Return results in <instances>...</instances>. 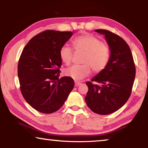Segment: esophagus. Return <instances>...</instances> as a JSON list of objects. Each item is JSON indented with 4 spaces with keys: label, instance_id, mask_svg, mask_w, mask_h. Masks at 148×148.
<instances>
[{
    "label": "esophagus",
    "instance_id": "esophagus-1",
    "mask_svg": "<svg viewBox=\"0 0 148 148\" xmlns=\"http://www.w3.org/2000/svg\"><path fill=\"white\" fill-rule=\"evenodd\" d=\"M81 84H82V83H80V82H77V81H75V87H77L79 86H80Z\"/></svg>",
    "mask_w": 148,
    "mask_h": 148
}]
</instances>
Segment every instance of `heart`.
Instances as JSON below:
<instances>
[{"label": "heart", "mask_w": 148, "mask_h": 148, "mask_svg": "<svg viewBox=\"0 0 148 148\" xmlns=\"http://www.w3.org/2000/svg\"><path fill=\"white\" fill-rule=\"evenodd\" d=\"M76 51L84 52L82 62L66 68L64 71L66 76L79 81L90 74L92 69L94 72H100L106 67L110 58L108 46L101 42L99 38L89 34H84L76 37L72 42ZM73 51L69 46L64 44L59 51L60 58L64 64H69L71 61Z\"/></svg>", "instance_id": "obj_1"}]
</instances>
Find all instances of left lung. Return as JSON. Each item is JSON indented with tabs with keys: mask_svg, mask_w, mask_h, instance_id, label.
I'll return each instance as SVG.
<instances>
[{
	"mask_svg": "<svg viewBox=\"0 0 148 148\" xmlns=\"http://www.w3.org/2000/svg\"><path fill=\"white\" fill-rule=\"evenodd\" d=\"M104 35L110 55L106 67L86 83L88 92L85 98L88 106L101 115L109 114L120 109L130 97L135 77V66L131 49L127 42L112 32L95 29Z\"/></svg>",
	"mask_w": 148,
	"mask_h": 148,
	"instance_id": "8db88e82",
	"label": "left lung"
}]
</instances>
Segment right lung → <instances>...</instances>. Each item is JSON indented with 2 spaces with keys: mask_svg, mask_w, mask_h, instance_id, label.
Instances as JSON below:
<instances>
[{
  "mask_svg": "<svg viewBox=\"0 0 148 148\" xmlns=\"http://www.w3.org/2000/svg\"><path fill=\"white\" fill-rule=\"evenodd\" d=\"M72 35V32L46 30L32 38L22 51L18 63L21 94L40 112L57 111L73 89L72 78L59 79L60 49Z\"/></svg>",
  "mask_w": 148,
  "mask_h": 148,
  "instance_id": "right-lung-1",
  "label": "right lung"
}]
</instances>
